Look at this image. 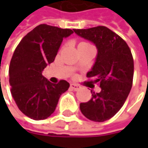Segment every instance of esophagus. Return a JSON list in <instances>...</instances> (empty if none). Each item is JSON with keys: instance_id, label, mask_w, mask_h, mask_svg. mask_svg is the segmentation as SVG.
Returning a JSON list of instances; mask_svg holds the SVG:
<instances>
[{"instance_id": "1", "label": "esophagus", "mask_w": 148, "mask_h": 148, "mask_svg": "<svg viewBox=\"0 0 148 148\" xmlns=\"http://www.w3.org/2000/svg\"><path fill=\"white\" fill-rule=\"evenodd\" d=\"M70 88L72 90H74V91H77V90H79L80 88V86L79 85H77V84L72 83V84H70Z\"/></svg>"}]
</instances>
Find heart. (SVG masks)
<instances>
[{"label": "heart", "mask_w": 148, "mask_h": 148, "mask_svg": "<svg viewBox=\"0 0 148 148\" xmlns=\"http://www.w3.org/2000/svg\"><path fill=\"white\" fill-rule=\"evenodd\" d=\"M89 45L88 43H86V42H81V43H79V46H82V45Z\"/></svg>", "instance_id": "b5f03b06"}]
</instances>
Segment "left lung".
Masks as SVG:
<instances>
[{
  "label": "left lung",
  "mask_w": 148,
  "mask_h": 148,
  "mask_svg": "<svg viewBox=\"0 0 148 148\" xmlns=\"http://www.w3.org/2000/svg\"><path fill=\"white\" fill-rule=\"evenodd\" d=\"M74 32L96 45V62L86 77L101 87L92 99L80 103L82 114L91 121L104 122L114 116L125 103L133 85L134 59L127 43L109 28L99 25Z\"/></svg>",
  "instance_id": "obj_1"
}]
</instances>
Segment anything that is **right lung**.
I'll return each instance as SVG.
<instances>
[{"instance_id": "obj_1", "label": "right lung", "mask_w": 148, "mask_h": 148, "mask_svg": "<svg viewBox=\"0 0 148 148\" xmlns=\"http://www.w3.org/2000/svg\"><path fill=\"white\" fill-rule=\"evenodd\" d=\"M73 32L71 29L39 25L15 49L8 71L11 93L20 111L33 120L48 118L69 87L63 79L57 84L49 82L42 73L54 62L63 38Z\"/></svg>"}]
</instances>
